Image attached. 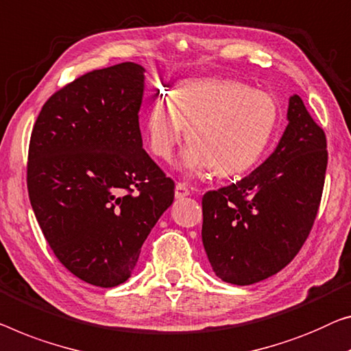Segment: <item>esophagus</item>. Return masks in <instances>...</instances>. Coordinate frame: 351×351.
<instances>
[{
	"label": "esophagus",
	"instance_id": "obj_1",
	"mask_svg": "<svg viewBox=\"0 0 351 351\" xmlns=\"http://www.w3.org/2000/svg\"><path fill=\"white\" fill-rule=\"evenodd\" d=\"M191 193L189 187H187L184 182H178L176 187H175V197L176 198H184Z\"/></svg>",
	"mask_w": 351,
	"mask_h": 351
}]
</instances>
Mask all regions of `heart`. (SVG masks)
Returning a JSON list of instances; mask_svg holds the SVG:
<instances>
[{
    "label": "heart",
    "mask_w": 351,
    "mask_h": 351,
    "mask_svg": "<svg viewBox=\"0 0 351 351\" xmlns=\"http://www.w3.org/2000/svg\"><path fill=\"white\" fill-rule=\"evenodd\" d=\"M280 107L273 94L226 78L181 82L170 101L153 102L146 114V140L156 158L169 162L187 130L182 156L187 173L230 176L257 164L273 142Z\"/></svg>",
    "instance_id": "b5f03b06"
}]
</instances>
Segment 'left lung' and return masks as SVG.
<instances>
[{"label": "left lung", "instance_id": "obj_1", "mask_svg": "<svg viewBox=\"0 0 351 351\" xmlns=\"http://www.w3.org/2000/svg\"><path fill=\"white\" fill-rule=\"evenodd\" d=\"M274 153L252 173L202 198V239L214 273L250 285L279 273L309 237L328 165L326 135L295 94Z\"/></svg>", "mask_w": 351, "mask_h": 351}]
</instances>
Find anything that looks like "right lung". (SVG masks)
<instances>
[{
    "label": "right lung",
    "mask_w": 351,
    "mask_h": 351,
    "mask_svg": "<svg viewBox=\"0 0 351 351\" xmlns=\"http://www.w3.org/2000/svg\"><path fill=\"white\" fill-rule=\"evenodd\" d=\"M145 69L121 62L51 94L31 132L26 184L56 258L88 284L130 277L175 182L143 149Z\"/></svg>",
    "instance_id": "add662e5"
}]
</instances>
